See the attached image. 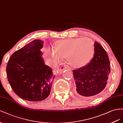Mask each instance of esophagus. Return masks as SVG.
Wrapping results in <instances>:
<instances>
[{"label": "esophagus", "instance_id": "obj_1", "mask_svg": "<svg viewBox=\"0 0 123 123\" xmlns=\"http://www.w3.org/2000/svg\"><path fill=\"white\" fill-rule=\"evenodd\" d=\"M68 68L71 69V68L68 67V65H67L65 63H61V64H60L59 65L58 67L57 68V72H58V73L61 74V73H62V72H63V70H64L65 69H68Z\"/></svg>", "mask_w": 123, "mask_h": 123}]
</instances>
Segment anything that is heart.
Listing matches in <instances>:
<instances>
[{
  "label": "heart",
  "mask_w": 123,
  "mask_h": 123,
  "mask_svg": "<svg viewBox=\"0 0 123 123\" xmlns=\"http://www.w3.org/2000/svg\"><path fill=\"white\" fill-rule=\"evenodd\" d=\"M94 52V44L92 40L87 37L75 38L58 41L55 49L51 50V55L58 60L67 57L69 64L80 68L91 61Z\"/></svg>",
  "instance_id": "obj_1"
}]
</instances>
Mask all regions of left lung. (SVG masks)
Instances as JSON below:
<instances>
[{"label":"left lung","mask_w":123,"mask_h":123,"mask_svg":"<svg viewBox=\"0 0 123 123\" xmlns=\"http://www.w3.org/2000/svg\"><path fill=\"white\" fill-rule=\"evenodd\" d=\"M94 46V57L90 63L73 72L76 93L83 96H92L100 93L110 76V61L107 52L97 42Z\"/></svg>","instance_id":"1"}]
</instances>
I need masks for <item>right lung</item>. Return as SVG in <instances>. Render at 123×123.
<instances>
[{"label": "right lung", "instance_id": "obj_1", "mask_svg": "<svg viewBox=\"0 0 123 123\" xmlns=\"http://www.w3.org/2000/svg\"><path fill=\"white\" fill-rule=\"evenodd\" d=\"M43 41L35 40L17 50L6 66L7 77L14 92L31 101L43 100L49 96L55 75L45 65L42 52Z\"/></svg>", "mask_w": 123, "mask_h": 123}]
</instances>
